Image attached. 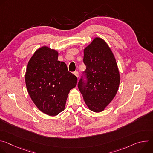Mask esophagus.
<instances>
[{
	"mask_svg": "<svg viewBox=\"0 0 153 153\" xmlns=\"http://www.w3.org/2000/svg\"><path fill=\"white\" fill-rule=\"evenodd\" d=\"M74 74L77 77V78H79V72L78 71H75L74 73Z\"/></svg>",
	"mask_w": 153,
	"mask_h": 153,
	"instance_id": "obj_1",
	"label": "esophagus"
}]
</instances>
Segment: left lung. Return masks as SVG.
I'll return each instance as SVG.
<instances>
[{"instance_id":"left-lung-1","label":"left lung","mask_w":153,"mask_h":153,"mask_svg":"<svg viewBox=\"0 0 153 153\" xmlns=\"http://www.w3.org/2000/svg\"><path fill=\"white\" fill-rule=\"evenodd\" d=\"M87 82L78 83L85 104L95 113L103 111L116 96L120 76L113 53L107 43L96 37L83 50Z\"/></svg>"}]
</instances>
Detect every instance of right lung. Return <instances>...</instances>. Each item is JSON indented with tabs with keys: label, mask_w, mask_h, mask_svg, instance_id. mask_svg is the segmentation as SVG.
Masks as SVG:
<instances>
[{
	"label": "right lung",
	"mask_w": 153,
	"mask_h": 153,
	"mask_svg": "<svg viewBox=\"0 0 153 153\" xmlns=\"http://www.w3.org/2000/svg\"><path fill=\"white\" fill-rule=\"evenodd\" d=\"M59 53L43 46L30 59L25 73L28 93L37 108L50 116L65 110L70 91L77 79L68 70L67 65L58 60Z\"/></svg>",
	"instance_id": "add662e5"
}]
</instances>
